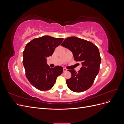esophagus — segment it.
<instances>
[{
	"label": "esophagus",
	"mask_w": 124,
	"mask_h": 124,
	"mask_svg": "<svg viewBox=\"0 0 124 124\" xmlns=\"http://www.w3.org/2000/svg\"><path fill=\"white\" fill-rule=\"evenodd\" d=\"M63 72H66V71H67V69H66V68H63Z\"/></svg>",
	"instance_id": "obj_1"
}]
</instances>
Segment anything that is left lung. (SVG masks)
Segmentation results:
<instances>
[{
    "label": "left lung",
    "instance_id": "8db88e82",
    "mask_svg": "<svg viewBox=\"0 0 124 124\" xmlns=\"http://www.w3.org/2000/svg\"><path fill=\"white\" fill-rule=\"evenodd\" d=\"M61 46L70 50L74 61L81 62L82 64L78 72L73 69L68 70L71 73V77L66 80L68 88L77 93L88 89L99 71L101 57L98 48L90 41L76 37L67 38Z\"/></svg>",
    "mask_w": 124,
    "mask_h": 124
}]
</instances>
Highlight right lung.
<instances>
[{"label":"right lung","instance_id":"right-lung-1","mask_svg":"<svg viewBox=\"0 0 124 124\" xmlns=\"http://www.w3.org/2000/svg\"><path fill=\"white\" fill-rule=\"evenodd\" d=\"M63 40L44 36L26 44L23 59L26 76L31 84L40 91H47L53 87L56 78L63 72L61 66L52 68L46 64V57L53 54Z\"/></svg>","mask_w":124,"mask_h":124}]
</instances>
